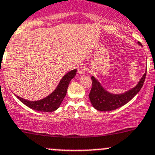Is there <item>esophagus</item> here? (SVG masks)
<instances>
[{
  "instance_id": "esophagus-1",
  "label": "esophagus",
  "mask_w": 155,
  "mask_h": 155,
  "mask_svg": "<svg viewBox=\"0 0 155 155\" xmlns=\"http://www.w3.org/2000/svg\"><path fill=\"white\" fill-rule=\"evenodd\" d=\"M86 70H87V68L86 66H81L78 69V73L79 75H84L86 73Z\"/></svg>"
}]
</instances>
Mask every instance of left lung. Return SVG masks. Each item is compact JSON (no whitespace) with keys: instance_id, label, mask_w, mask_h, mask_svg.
Here are the masks:
<instances>
[{"instance_id":"1","label":"left lung","mask_w":155,"mask_h":155,"mask_svg":"<svg viewBox=\"0 0 155 155\" xmlns=\"http://www.w3.org/2000/svg\"><path fill=\"white\" fill-rule=\"evenodd\" d=\"M138 44L141 46L139 42H138ZM146 71L147 69H145V73L142 77L134 87L121 93H112L108 92L96 78L92 76L91 79L92 81V86L89 97L92 106L101 112L112 111L123 106L131 100L141 90L145 79Z\"/></svg>"}]
</instances>
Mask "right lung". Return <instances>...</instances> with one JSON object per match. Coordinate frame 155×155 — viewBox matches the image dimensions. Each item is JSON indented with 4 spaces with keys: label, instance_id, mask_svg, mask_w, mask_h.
Instances as JSON below:
<instances>
[{
    "label": "right lung",
    "instance_id": "obj_1",
    "mask_svg": "<svg viewBox=\"0 0 155 155\" xmlns=\"http://www.w3.org/2000/svg\"><path fill=\"white\" fill-rule=\"evenodd\" d=\"M76 71H77L76 69H74L66 73L60 79L59 84L57 85L54 91H53V92H51L50 95L40 100L30 101L23 99L17 95H15L22 103L35 111L46 112L56 111L60 106L63 99L66 96L69 82L75 77Z\"/></svg>",
    "mask_w": 155,
    "mask_h": 155
}]
</instances>
